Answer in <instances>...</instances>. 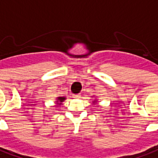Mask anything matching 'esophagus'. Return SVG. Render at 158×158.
<instances>
[{"mask_svg":"<svg viewBox=\"0 0 158 158\" xmlns=\"http://www.w3.org/2000/svg\"><path fill=\"white\" fill-rule=\"evenodd\" d=\"M74 98H76V99H79L80 98V94H73Z\"/></svg>","mask_w":158,"mask_h":158,"instance_id":"34e87169","label":"esophagus"}]
</instances>
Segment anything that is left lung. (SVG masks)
<instances>
[{"instance_id":"8db88e82","label":"left lung","mask_w":158,"mask_h":158,"mask_svg":"<svg viewBox=\"0 0 158 158\" xmlns=\"http://www.w3.org/2000/svg\"><path fill=\"white\" fill-rule=\"evenodd\" d=\"M94 102H95V101H94Z\"/></svg>"}]
</instances>
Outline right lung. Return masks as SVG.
<instances>
[{
	"instance_id": "add662e5",
	"label": "right lung",
	"mask_w": 158,
	"mask_h": 158,
	"mask_svg": "<svg viewBox=\"0 0 158 158\" xmlns=\"http://www.w3.org/2000/svg\"><path fill=\"white\" fill-rule=\"evenodd\" d=\"M65 100V98L64 97H57V104L58 105H60V104H62V102Z\"/></svg>"
}]
</instances>
